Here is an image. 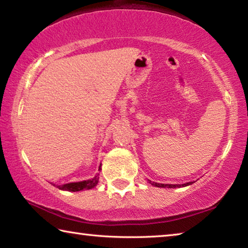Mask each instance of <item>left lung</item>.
I'll use <instances>...</instances> for the list:
<instances>
[{"label":"left lung","instance_id":"8db88e82","mask_svg":"<svg viewBox=\"0 0 248 248\" xmlns=\"http://www.w3.org/2000/svg\"><path fill=\"white\" fill-rule=\"evenodd\" d=\"M151 183V182H150ZM153 185V186H156V187H163V188H176V187H184V186H188V185H190L192 183H187V184H183V185H165V184H157V183H151Z\"/></svg>","mask_w":248,"mask_h":248}]
</instances>
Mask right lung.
<instances>
[{
	"mask_svg": "<svg viewBox=\"0 0 248 248\" xmlns=\"http://www.w3.org/2000/svg\"><path fill=\"white\" fill-rule=\"evenodd\" d=\"M100 170V167H99ZM98 183V175L95 176L92 179L84 180V182H78V183H70L65 185H61V186H57L59 189L61 190H68V191H79L83 189H92L94 188Z\"/></svg>",
	"mask_w": 248,
	"mask_h": 248,
	"instance_id": "obj_1",
	"label": "right lung"
}]
</instances>
